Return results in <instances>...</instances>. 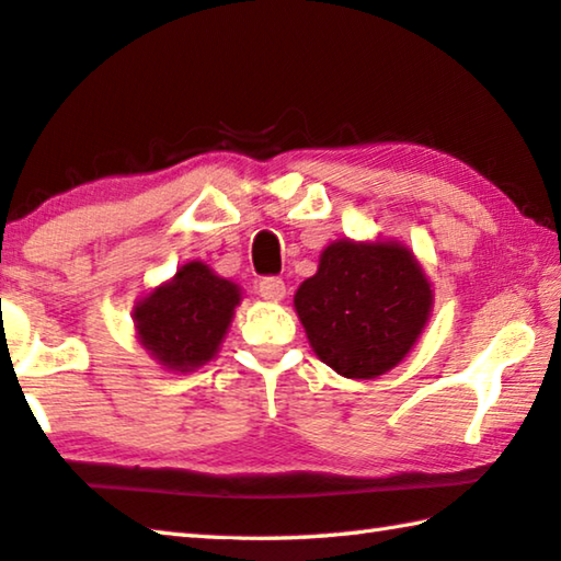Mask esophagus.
<instances>
[{
    "mask_svg": "<svg viewBox=\"0 0 561 561\" xmlns=\"http://www.w3.org/2000/svg\"><path fill=\"white\" fill-rule=\"evenodd\" d=\"M257 289L264 301H282L287 297V287H284V282L279 277H264Z\"/></svg>",
    "mask_w": 561,
    "mask_h": 561,
    "instance_id": "obj_1",
    "label": "esophagus"
}]
</instances>
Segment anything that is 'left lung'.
I'll return each instance as SVG.
<instances>
[{
	"mask_svg": "<svg viewBox=\"0 0 561 561\" xmlns=\"http://www.w3.org/2000/svg\"><path fill=\"white\" fill-rule=\"evenodd\" d=\"M432 307L430 277L397 240H333L294 294L313 353L351 380L397 368L420 341Z\"/></svg>",
	"mask_w": 561,
	"mask_h": 561,
	"instance_id": "1",
	"label": "left lung"
}]
</instances>
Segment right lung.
<instances>
[{
    "instance_id": "add662e5",
    "label": "right lung",
    "mask_w": 561,
    "mask_h": 561,
    "mask_svg": "<svg viewBox=\"0 0 561 561\" xmlns=\"http://www.w3.org/2000/svg\"><path fill=\"white\" fill-rule=\"evenodd\" d=\"M240 301V284L191 260L135 304L137 341L164 370L193 373L218 355Z\"/></svg>"
}]
</instances>
